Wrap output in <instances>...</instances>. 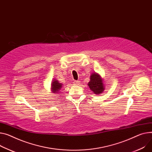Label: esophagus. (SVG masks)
I'll return each instance as SVG.
<instances>
[{"label": "esophagus", "mask_w": 152, "mask_h": 152, "mask_svg": "<svg viewBox=\"0 0 152 152\" xmlns=\"http://www.w3.org/2000/svg\"><path fill=\"white\" fill-rule=\"evenodd\" d=\"M79 84H80V81H79V80H75V81L73 82V84H74V85H76V86L79 85Z\"/></svg>", "instance_id": "1"}]
</instances>
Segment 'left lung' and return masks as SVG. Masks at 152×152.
Returning <instances> with one entry per match:
<instances>
[{
  "label": "left lung",
  "mask_w": 152,
  "mask_h": 152,
  "mask_svg": "<svg viewBox=\"0 0 152 152\" xmlns=\"http://www.w3.org/2000/svg\"><path fill=\"white\" fill-rule=\"evenodd\" d=\"M88 86L90 90L96 95L102 94L105 89L103 79L97 73L91 74Z\"/></svg>",
  "instance_id": "left-lung-1"
}]
</instances>
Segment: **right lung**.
Here are the masks:
<instances>
[{
    "mask_svg": "<svg viewBox=\"0 0 152 152\" xmlns=\"http://www.w3.org/2000/svg\"><path fill=\"white\" fill-rule=\"evenodd\" d=\"M63 84L58 82V80L57 79H53L51 83V86H50V90H51V92L56 94L59 92L60 89L62 88Z\"/></svg>",
    "mask_w": 152,
    "mask_h": 152,
    "instance_id": "1",
    "label": "right lung"
}]
</instances>
